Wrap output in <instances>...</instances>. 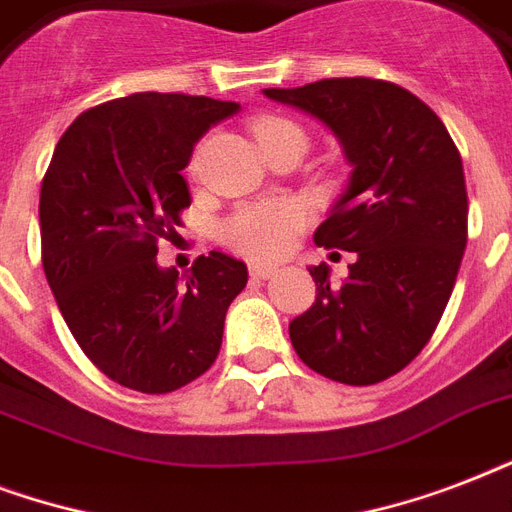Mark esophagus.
<instances>
[{"label": "esophagus", "instance_id": "34e87169", "mask_svg": "<svg viewBox=\"0 0 512 512\" xmlns=\"http://www.w3.org/2000/svg\"><path fill=\"white\" fill-rule=\"evenodd\" d=\"M249 273L255 276V279H271L273 273H276V265L268 263H252L249 265Z\"/></svg>", "mask_w": 512, "mask_h": 512}]
</instances>
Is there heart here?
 <instances>
[{"label": "heart", "instance_id": "1", "mask_svg": "<svg viewBox=\"0 0 512 512\" xmlns=\"http://www.w3.org/2000/svg\"><path fill=\"white\" fill-rule=\"evenodd\" d=\"M255 135L260 143L284 135H297L305 143V132L287 119H263L257 122ZM303 223L305 209L295 201H263L241 207L231 220H225L223 239L228 247L249 257H279L292 247Z\"/></svg>", "mask_w": 512, "mask_h": 512}]
</instances>
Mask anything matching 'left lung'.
<instances>
[{"instance_id":"1","label":"left lung","mask_w":512,"mask_h":512,"mask_svg":"<svg viewBox=\"0 0 512 512\" xmlns=\"http://www.w3.org/2000/svg\"><path fill=\"white\" fill-rule=\"evenodd\" d=\"M265 98L313 116L337 138L350 177L319 247L353 252L348 279L308 268L316 303L289 324L297 356L345 385L401 372L452 297L468 244V191L460 151L420 98L380 79H321Z\"/></svg>"}]
</instances>
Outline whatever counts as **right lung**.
Returning <instances> with one entry per match:
<instances>
[{
  "instance_id": "1",
  "label": "right lung",
  "mask_w": 512,
  "mask_h": 512,
  "mask_svg": "<svg viewBox=\"0 0 512 512\" xmlns=\"http://www.w3.org/2000/svg\"><path fill=\"white\" fill-rule=\"evenodd\" d=\"M231 100L135 92L76 116L42 180L44 276L79 348L140 393L183 388L215 364L247 265L201 255L185 276L156 260L191 204L183 170Z\"/></svg>"
}]
</instances>
